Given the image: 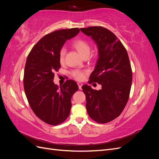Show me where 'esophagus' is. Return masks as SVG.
Masks as SVG:
<instances>
[{"instance_id":"esophagus-1","label":"esophagus","mask_w":159,"mask_h":159,"mask_svg":"<svg viewBox=\"0 0 159 159\" xmlns=\"http://www.w3.org/2000/svg\"><path fill=\"white\" fill-rule=\"evenodd\" d=\"M78 87H79V89H81V86H82V84H81V82H78Z\"/></svg>"}]
</instances>
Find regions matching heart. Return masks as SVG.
<instances>
[{"instance_id":"obj_1","label":"heart","mask_w":159,"mask_h":159,"mask_svg":"<svg viewBox=\"0 0 159 159\" xmlns=\"http://www.w3.org/2000/svg\"><path fill=\"white\" fill-rule=\"evenodd\" d=\"M72 46H73L74 48L78 51V52L81 55V56L83 57V58L84 57L89 56L90 54L91 48L89 44H88V42H87L85 40L82 39L75 40L73 42V44H72ZM65 54H66V49L64 48H61L60 50V54H59V60L60 62H63L64 61ZM86 73H87V71H86L75 70L71 72V75H73L74 78H75L76 80H82L84 78Z\"/></svg>"}]
</instances>
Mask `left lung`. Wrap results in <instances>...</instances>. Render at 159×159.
<instances>
[{
  "label": "left lung",
  "instance_id": "left-lung-1",
  "mask_svg": "<svg viewBox=\"0 0 159 159\" xmlns=\"http://www.w3.org/2000/svg\"><path fill=\"white\" fill-rule=\"evenodd\" d=\"M80 30L91 36L98 49L97 63L88 82L102 85L99 90L86 84L81 87L86 97V109L95 121L109 123L121 115L129 98L132 70L129 56L121 41L107 28L89 26Z\"/></svg>",
  "mask_w": 159,
  "mask_h": 159
}]
</instances>
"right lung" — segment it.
<instances>
[{
	"instance_id": "obj_1",
	"label": "right lung",
	"mask_w": 159,
	"mask_h": 159,
	"mask_svg": "<svg viewBox=\"0 0 159 159\" xmlns=\"http://www.w3.org/2000/svg\"><path fill=\"white\" fill-rule=\"evenodd\" d=\"M79 28L56 30L38 41L28 54L24 74V88L30 106L46 123L57 125L68 117L72 95L79 88L68 80L58 86L54 83V73L60 66V51L67 40L75 36Z\"/></svg>"
}]
</instances>
